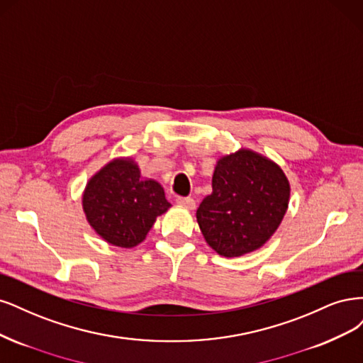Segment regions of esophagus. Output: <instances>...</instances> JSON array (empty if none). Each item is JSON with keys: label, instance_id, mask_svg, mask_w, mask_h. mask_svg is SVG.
Here are the masks:
<instances>
[{"label": "esophagus", "instance_id": "1", "mask_svg": "<svg viewBox=\"0 0 363 363\" xmlns=\"http://www.w3.org/2000/svg\"><path fill=\"white\" fill-rule=\"evenodd\" d=\"M177 203L182 208H186V209H194L196 208V202L193 201L191 197H178Z\"/></svg>", "mask_w": 363, "mask_h": 363}]
</instances>
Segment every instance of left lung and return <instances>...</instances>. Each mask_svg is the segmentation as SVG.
Returning <instances> with one entry per match:
<instances>
[{
  "label": "left lung",
  "mask_w": 363,
  "mask_h": 363,
  "mask_svg": "<svg viewBox=\"0 0 363 363\" xmlns=\"http://www.w3.org/2000/svg\"><path fill=\"white\" fill-rule=\"evenodd\" d=\"M291 185L277 162L247 147L220 157L213 193L196 211L209 247L225 258L261 249L286 214Z\"/></svg>",
  "instance_id": "1"
}]
</instances>
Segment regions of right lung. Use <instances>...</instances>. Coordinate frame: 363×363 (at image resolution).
<instances>
[{
    "label": "right lung",
    "mask_w": 363,
    "mask_h": 363,
    "mask_svg": "<svg viewBox=\"0 0 363 363\" xmlns=\"http://www.w3.org/2000/svg\"><path fill=\"white\" fill-rule=\"evenodd\" d=\"M81 205L96 235L122 249L145 241L157 217L172 206L161 184L143 178L133 157H116L93 173Z\"/></svg>",
    "instance_id": "right-lung-1"
}]
</instances>
